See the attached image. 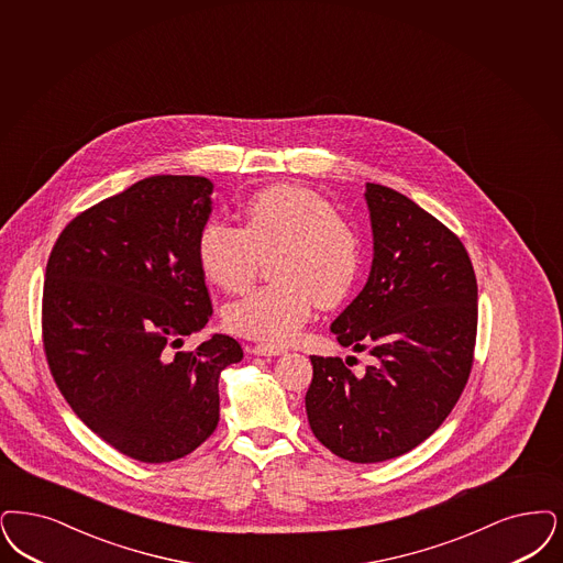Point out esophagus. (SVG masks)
Listing matches in <instances>:
<instances>
[{
	"label": "esophagus",
	"instance_id": "obj_1",
	"mask_svg": "<svg viewBox=\"0 0 563 563\" xmlns=\"http://www.w3.org/2000/svg\"><path fill=\"white\" fill-rule=\"evenodd\" d=\"M251 354L253 356H280V354H285V347L271 345V343H257L251 347Z\"/></svg>",
	"mask_w": 563,
	"mask_h": 563
}]
</instances>
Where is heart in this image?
Segmentation results:
<instances>
[{"mask_svg": "<svg viewBox=\"0 0 563 563\" xmlns=\"http://www.w3.org/2000/svg\"><path fill=\"white\" fill-rule=\"evenodd\" d=\"M272 253L276 283L228 303L224 322L243 338L289 343L314 299L335 306L354 287L361 241L322 195L295 184L255 192L243 207V228L211 220L197 241L202 274L224 291L247 287L260 260Z\"/></svg>", "mask_w": 563, "mask_h": 563, "instance_id": "1", "label": "heart"}]
</instances>
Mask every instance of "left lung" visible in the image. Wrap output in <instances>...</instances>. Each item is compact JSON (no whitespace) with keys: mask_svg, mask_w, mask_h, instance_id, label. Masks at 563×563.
I'll use <instances>...</instances> for the list:
<instances>
[{"mask_svg":"<svg viewBox=\"0 0 563 563\" xmlns=\"http://www.w3.org/2000/svg\"><path fill=\"white\" fill-rule=\"evenodd\" d=\"M364 199L373 266L331 331L373 364L352 373L312 356L306 412L333 454L379 463L428 440L456 405L472 371L477 283L459 236L417 202L382 184H366Z\"/></svg>","mask_w":563,"mask_h":563,"instance_id":"left-lung-1","label":"left lung"}]
</instances>
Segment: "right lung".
<instances>
[{
    "instance_id": "1",
    "label": "right lung",
    "mask_w": 563,
    "mask_h": 563,
    "mask_svg": "<svg viewBox=\"0 0 563 563\" xmlns=\"http://www.w3.org/2000/svg\"><path fill=\"white\" fill-rule=\"evenodd\" d=\"M213 184L151 176L79 213L45 266V358L75 415L142 463L190 454L220 421L236 339L174 352L213 314L197 257Z\"/></svg>"
}]
</instances>
